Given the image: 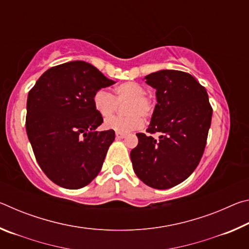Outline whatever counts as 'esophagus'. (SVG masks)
<instances>
[{
	"label": "esophagus",
	"instance_id": "obj_1",
	"mask_svg": "<svg viewBox=\"0 0 249 249\" xmlns=\"http://www.w3.org/2000/svg\"><path fill=\"white\" fill-rule=\"evenodd\" d=\"M126 137L125 134H122V133H116V138H124Z\"/></svg>",
	"mask_w": 249,
	"mask_h": 249
}]
</instances>
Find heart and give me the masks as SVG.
Instances as JSON below:
<instances>
[{
    "instance_id": "b5f03b06",
    "label": "heart",
    "mask_w": 249,
    "mask_h": 249,
    "mask_svg": "<svg viewBox=\"0 0 249 249\" xmlns=\"http://www.w3.org/2000/svg\"><path fill=\"white\" fill-rule=\"evenodd\" d=\"M128 100L125 106L127 117H117L105 121L104 126L107 129H113L116 133L127 134L132 130L140 129L144 125L142 118L148 119L153 115L155 103L149 95L146 94V89L142 84L127 81L114 88V95L104 90L96 91L92 102L98 114L106 120L114 115L118 103Z\"/></svg>"
}]
</instances>
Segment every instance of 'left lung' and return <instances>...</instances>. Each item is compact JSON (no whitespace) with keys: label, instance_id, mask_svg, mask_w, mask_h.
Wrapping results in <instances>:
<instances>
[{"label":"left lung","instance_id":"8db88e82","mask_svg":"<svg viewBox=\"0 0 249 249\" xmlns=\"http://www.w3.org/2000/svg\"><path fill=\"white\" fill-rule=\"evenodd\" d=\"M156 89L149 135L138 133L130 151L133 169L145 184L169 189L184 181L199 165L208 140L212 107L208 92L191 74L160 70L146 75ZM158 132L156 140L151 135Z\"/></svg>","mask_w":249,"mask_h":249}]
</instances>
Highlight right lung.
<instances>
[{"label": "right lung", "mask_w": 249, "mask_h": 249, "mask_svg": "<svg viewBox=\"0 0 249 249\" xmlns=\"http://www.w3.org/2000/svg\"><path fill=\"white\" fill-rule=\"evenodd\" d=\"M114 83L78 60L48 69L28 92L27 136L39 167L53 183L75 190L99 175L115 132H96L103 117L92 98Z\"/></svg>", "instance_id": "right-lung-1"}]
</instances>
